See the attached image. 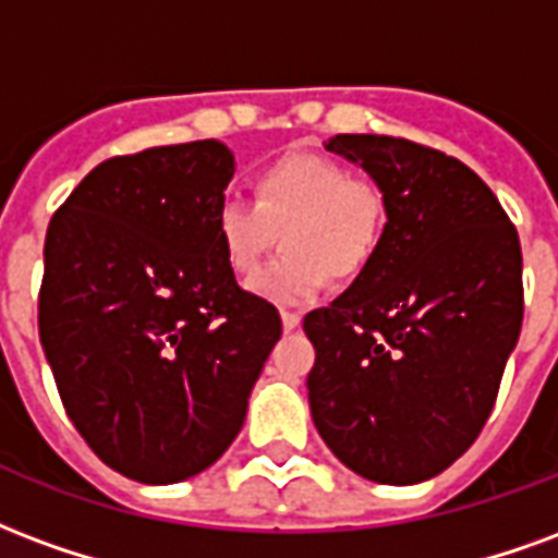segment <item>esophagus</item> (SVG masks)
I'll return each instance as SVG.
<instances>
[{"mask_svg":"<svg viewBox=\"0 0 558 558\" xmlns=\"http://www.w3.org/2000/svg\"><path fill=\"white\" fill-rule=\"evenodd\" d=\"M300 312H288V308H282V327L288 329V332H291V329H296L300 327Z\"/></svg>","mask_w":558,"mask_h":558,"instance_id":"esophagus-1","label":"esophagus"}]
</instances>
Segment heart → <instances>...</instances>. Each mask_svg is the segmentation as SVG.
<instances>
[{
	"mask_svg": "<svg viewBox=\"0 0 558 558\" xmlns=\"http://www.w3.org/2000/svg\"><path fill=\"white\" fill-rule=\"evenodd\" d=\"M384 186L327 154H284L255 178V202L229 195L217 207V240L238 276H252L279 231L284 252L252 282L279 306H303L327 288L329 274H363L386 231Z\"/></svg>",
	"mask_w": 558,
	"mask_h": 558,
	"instance_id": "heart-1",
	"label": "heart"
}]
</instances>
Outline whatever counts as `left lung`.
<instances>
[{
    "instance_id": "obj_1",
    "label": "left lung",
    "mask_w": 558,
    "mask_h": 558,
    "mask_svg": "<svg viewBox=\"0 0 558 558\" xmlns=\"http://www.w3.org/2000/svg\"><path fill=\"white\" fill-rule=\"evenodd\" d=\"M384 186L380 250L327 308L308 408L348 470L416 485L470 449L523 324L518 229L478 174L428 145L372 133L327 142Z\"/></svg>"
}]
</instances>
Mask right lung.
<instances>
[{
	"label": "right lung",
	"mask_w": 558,
	"mask_h": 558,
	"mask_svg": "<svg viewBox=\"0 0 558 558\" xmlns=\"http://www.w3.org/2000/svg\"><path fill=\"white\" fill-rule=\"evenodd\" d=\"M217 140L104 160L52 214L38 332L73 428L116 473L172 485L229 449L282 336L217 240Z\"/></svg>",
	"instance_id": "right-lung-1"
}]
</instances>
